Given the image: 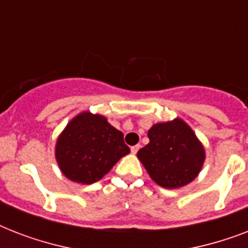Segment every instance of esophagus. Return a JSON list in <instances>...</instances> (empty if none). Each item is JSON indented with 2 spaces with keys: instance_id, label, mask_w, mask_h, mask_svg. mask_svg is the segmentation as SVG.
<instances>
[{
  "instance_id": "obj_1",
  "label": "esophagus",
  "mask_w": 248,
  "mask_h": 248,
  "mask_svg": "<svg viewBox=\"0 0 248 248\" xmlns=\"http://www.w3.org/2000/svg\"><path fill=\"white\" fill-rule=\"evenodd\" d=\"M139 149H140V145H134V147H131V153L132 155H136Z\"/></svg>"
}]
</instances>
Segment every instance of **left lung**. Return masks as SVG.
I'll list each match as a JSON object with an SVG mask.
<instances>
[{"instance_id":"left-lung-1","label":"left lung","mask_w":248,"mask_h":248,"mask_svg":"<svg viewBox=\"0 0 248 248\" xmlns=\"http://www.w3.org/2000/svg\"><path fill=\"white\" fill-rule=\"evenodd\" d=\"M149 144L138 152L148 173L163 188L189 184L200 173L204 149L184 121L157 124L148 131Z\"/></svg>"}]
</instances>
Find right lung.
<instances>
[{
	"instance_id": "1",
	"label": "right lung",
	"mask_w": 248,
	"mask_h": 248,
	"mask_svg": "<svg viewBox=\"0 0 248 248\" xmlns=\"http://www.w3.org/2000/svg\"><path fill=\"white\" fill-rule=\"evenodd\" d=\"M128 153L124 134L109 124L105 117L89 112L81 113L67 124L55 149L64 175L82 184L100 180Z\"/></svg>"
}]
</instances>
